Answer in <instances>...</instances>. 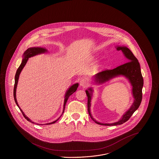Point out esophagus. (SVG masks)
<instances>
[{
	"label": "esophagus",
	"mask_w": 159,
	"mask_h": 159,
	"mask_svg": "<svg viewBox=\"0 0 159 159\" xmlns=\"http://www.w3.org/2000/svg\"><path fill=\"white\" fill-rule=\"evenodd\" d=\"M89 84V81L87 79H82L80 81V86L83 87L88 86Z\"/></svg>",
	"instance_id": "34e87169"
}]
</instances>
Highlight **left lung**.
<instances>
[{
    "label": "left lung",
    "instance_id": "left-lung-1",
    "mask_svg": "<svg viewBox=\"0 0 159 159\" xmlns=\"http://www.w3.org/2000/svg\"><path fill=\"white\" fill-rule=\"evenodd\" d=\"M118 51H122L125 58L127 59L128 62L125 63L120 66H118L112 70H106L98 73L94 76V81L97 84H103L106 82L110 81L113 78L118 76H124L126 78L132 86V93L134 100L129 109L126 111L125 114L122 116L121 118L117 122L107 124L101 123L97 121L93 118L90 112L91 101L93 90L92 87L89 88L86 90L87 101V108L89 114L91 118L98 125L106 126H114L121 125L126 122L130 118L132 115L140 106L142 99V88L143 86V79L140 70V66L138 60L131 52L130 49L125 46H116Z\"/></svg>",
    "mask_w": 159,
    "mask_h": 159
}]
</instances>
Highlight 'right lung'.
I'll use <instances>...</instances> for the list:
<instances>
[{"instance_id":"right-lung-1","label":"right lung","mask_w":159,"mask_h":159,"mask_svg":"<svg viewBox=\"0 0 159 159\" xmlns=\"http://www.w3.org/2000/svg\"><path fill=\"white\" fill-rule=\"evenodd\" d=\"M48 51L46 48H42V47H31V48H29L24 52V53H23V60H22V62L20 64L19 67L17 69V71H16V75H15V87H14V91H13V95H14V98H15V102L16 104V105L18 106V107L19 108L21 112H22L23 115L24 116V118L27 120L29 121V122H31L32 123L34 124L35 122H33L32 120H31L30 118H29V117L26 116L25 115V114L24 113V112L22 111V110L20 108L19 104H18V102L17 101V99H16V89H17V83H18V81H19V78L20 74L21 72V70H23V67H24V66L25 65L26 63L27 62L29 58H31V57H33L34 56H35L37 55H39V54H41V53H43L45 52H47ZM79 86V83H75L74 84H73L72 86L70 87L67 90V91L65 93V99H64V103H63V112L62 115L60 116L59 117V118H58L57 120H54L53 122H50V123H48V124H45V125H50V124H52L55 123L57 120L61 118V116H62L64 111H65V106H66V102H67V100L69 98V97L73 93L76 91L77 90V87ZM37 125H43V124H36Z\"/></svg>"}]
</instances>
